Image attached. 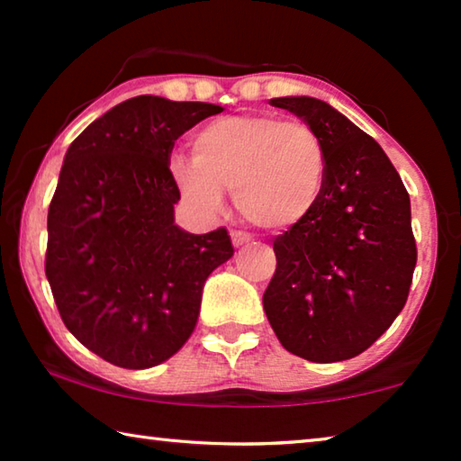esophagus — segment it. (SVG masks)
Masks as SVG:
<instances>
[{"instance_id": "34e87169", "label": "esophagus", "mask_w": 461, "mask_h": 461, "mask_svg": "<svg viewBox=\"0 0 461 461\" xmlns=\"http://www.w3.org/2000/svg\"><path fill=\"white\" fill-rule=\"evenodd\" d=\"M230 236H231V244L236 246V248H240V246H244V244H248L249 240V233H246V231H240V230H231L230 231Z\"/></svg>"}]
</instances>
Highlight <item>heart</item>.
I'll return each instance as SVG.
<instances>
[{"instance_id":"1","label":"heart","mask_w":461,"mask_h":461,"mask_svg":"<svg viewBox=\"0 0 461 461\" xmlns=\"http://www.w3.org/2000/svg\"><path fill=\"white\" fill-rule=\"evenodd\" d=\"M191 152L193 160L170 156L168 175L201 215L220 213L223 191H233L238 212L249 223L286 230L305 220L323 194L325 144L305 122L228 115L203 126Z\"/></svg>"}]
</instances>
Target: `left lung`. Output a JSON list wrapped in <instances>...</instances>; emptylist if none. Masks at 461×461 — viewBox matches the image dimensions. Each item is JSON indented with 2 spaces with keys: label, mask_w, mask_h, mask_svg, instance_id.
<instances>
[{
  "label": "left lung",
  "mask_w": 461,
  "mask_h": 461,
  "mask_svg": "<svg viewBox=\"0 0 461 461\" xmlns=\"http://www.w3.org/2000/svg\"><path fill=\"white\" fill-rule=\"evenodd\" d=\"M327 152L323 194L305 220L275 240L276 270L264 311L278 341L309 362L368 349L407 303L417 264L411 199L380 144L330 104L278 97Z\"/></svg>",
  "instance_id": "1"
}]
</instances>
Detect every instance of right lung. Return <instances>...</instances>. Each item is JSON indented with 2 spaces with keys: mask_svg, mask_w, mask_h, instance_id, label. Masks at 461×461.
Listing matches in <instances>:
<instances>
[{
  "mask_svg": "<svg viewBox=\"0 0 461 461\" xmlns=\"http://www.w3.org/2000/svg\"><path fill=\"white\" fill-rule=\"evenodd\" d=\"M223 107L140 95L68 146L49 207L46 278L62 323L120 368L168 360L197 325L207 276L233 256L228 230L175 225L178 136Z\"/></svg>",
  "mask_w": 461,
  "mask_h": 461,
  "instance_id": "add662e5",
  "label": "right lung"
}]
</instances>
